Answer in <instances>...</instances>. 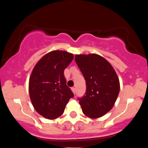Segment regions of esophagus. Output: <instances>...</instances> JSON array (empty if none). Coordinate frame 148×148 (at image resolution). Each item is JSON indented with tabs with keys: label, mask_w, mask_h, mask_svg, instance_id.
Segmentation results:
<instances>
[{
	"label": "esophagus",
	"mask_w": 148,
	"mask_h": 148,
	"mask_svg": "<svg viewBox=\"0 0 148 148\" xmlns=\"http://www.w3.org/2000/svg\"><path fill=\"white\" fill-rule=\"evenodd\" d=\"M72 90L73 92H74V94H75V92H76V88H74V87L72 88Z\"/></svg>",
	"instance_id": "34e87169"
}]
</instances>
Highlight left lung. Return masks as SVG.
<instances>
[{
	"label": "left lung",
	"mask_w": 148,
	"mask_h": 148,
	"mask_svg": "<svg viewBox=\"0 0 148 148\" xmlns=\"http://www.w3.org/2000/svg\"><path fill=\"white\" fill-rule=\"evenodd\" d=\"M75 61L86 80V93L78 98L83 113L90 118L103 116L113 108L120 92L114 69L97 54L76 55Z\"/></svg>",
	"instance_id": "obj_1"
}]
</instances>
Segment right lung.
Wrapping results in <instances>:
<instances>
[{
  "mask_svg": "<svg viewBox=\"0 0 148 148\" xmlns=\"http://www.w3.org/2000/svg\"><path fill=\"white\" fill-rule=\"evenodd\" d=\"M74 56L62 51L49 52L38 61L29 80V94L34 108L45 118L53 120L63 113L74 94L67 86L64 70Z\"/></svg>",
  "mask_w": 148,
  "mask_h": 148,
  "instance_id": "obj_1",
  "label": "right lung"
}]
</instances>
